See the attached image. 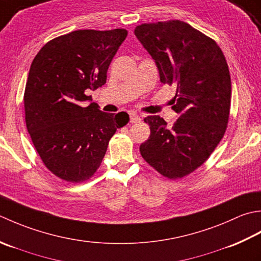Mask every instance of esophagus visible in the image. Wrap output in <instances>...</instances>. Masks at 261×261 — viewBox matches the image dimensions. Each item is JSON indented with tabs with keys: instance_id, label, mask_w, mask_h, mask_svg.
Instances as JSON below:
<instances>
[{
	"instance_id": "obj_1",
	"label": "esophagus",
	"mask_w": 261,
	"mask_h": 261,
	"mask_svg": "<svg viewBox=\"0 0 261 261\" xmlns=\"http://www.w3.org/2000/svg\"><path fill=\"white\" fill-rule=\"evenodd\" d=\"M129 120H130V123L136 124V123H140V121L142 120V118H141V116H138L137 114L130 113L129 114Z\"/></svg>"
}]
</instances>
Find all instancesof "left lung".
Instances as JSON below:
<instances>
[{"label": "left lung", "mask_w": 261, "mask_h": 261, "mask_svg": "<svg viewBox=\"0 0 261 261\" xmlns=\"http://www.w3.org/2000/svg\"><path fill=\"white\" fill-rule=\"evenodd\" d=\"M155 61L160 81L175 84L168 126L160 116L144 118L151 134L142 143L143 159L164 177L182 178L210 158L224 136L231 107V77L220 46L180 20L143 23L134 31Z\"/></svg>", "instance_id": "left-lung-1"}]
</instances>
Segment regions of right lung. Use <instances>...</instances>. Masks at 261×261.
<instances>
[{
    "instance_id": "right-lung-1",
    "label": "right lung",
    "mask_w": 261,
    "mask_h": 261,
    "mask_svg": "<svg viewBox=\"0 0 261 261\" xmlns=\"http://www.w3.org/2000/svg\"><path fill=\"white\" fill-rule=\"evenodd\" d=\"M126 29L76 30L48 41L31 63L24 90L25 125L46 168L68 182H83L100 167L110 138L128 123L109 114L86 90L102 87Z\"/></svg>"
}]
</instances>
